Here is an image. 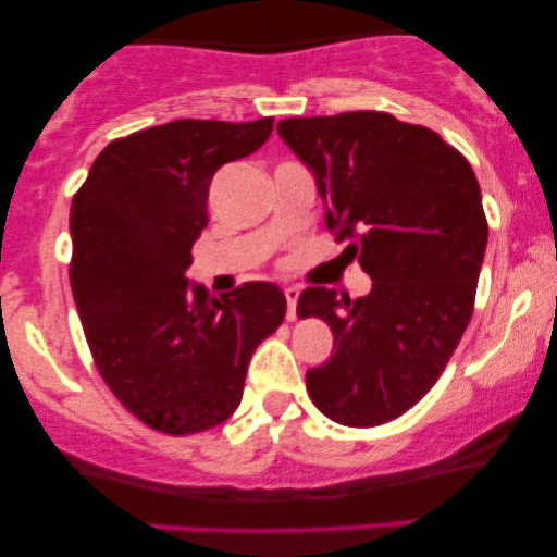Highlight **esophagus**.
Returning a JSON list of instances; mask_svg holds the SVG:
<instances>
[{
  "label": "esophagus",
  "mask_w": 557,
  "mask_h": 557,
  "mask_svg": "<svg viewBox=\"0 0 557 557\" xmlns=\"http://www.w3.org/2000/svg\"><path fill=\"white\" fill-rule=\"evenodd\" d=\"M298 287L287 285L285 287V300H287V319H296V304H298Z\"/></svg>",
  "instance_id": "esophagus-1"
}]
</instances>
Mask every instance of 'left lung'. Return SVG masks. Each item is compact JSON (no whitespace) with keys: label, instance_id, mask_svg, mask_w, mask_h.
Here are the masks:
<instances>
[{"label":"left lung","instance_id":"left-lung-1","mask_svg":"<svg viewBox=\"0 0 557 557\" xmlns=\"http://www.w3.org/2000/svg\"><path fill=\"white\" fill-rule=\"evenodd\" d=\"M277 133L314 172L343 257L372 277L356 300L300 293L298 314L335 337L306 389L337 424H385L430 393L469 327L487 248L476 175L430 127L387 112L290 117Z\"/></svg>","mask_w":557,"mask_h":557}]
</instances>
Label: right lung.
<instances>
[{
  "instance_id": "1",
  "label": "right lung",
  "mask_w": 557,
  "mask_h": 557,
  "mask_svg": "<svg viewBox=\"0 0 557 557\" xmlns=\"http://www.w3.org/2000/svg\"><path fill=\"white\" fill-rule=\"evenodd\" d=\"M274 120H172L117 138L73 198L70 285L101 380L133 417L164 434L233 417L257 345L285 319L272 283L227 296L190 285L209 183L259 149Z\"/></svg>"
}]
</instances>
